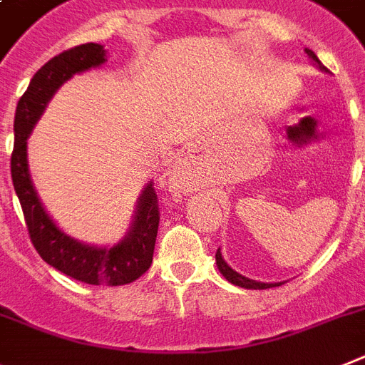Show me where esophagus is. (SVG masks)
<instances>
[{"label":"esophagus","mask_w":365,"mask_h":365,"mask_svg":"<svg viewBox=\"0 0 365 365\" xmlns=\"http://www.w3.org/2000/svg\"><path fill=\"white\" fill-rule=\"evenodd\" d=\"M169 187L170 189H178V191H185V189H191V183H189L183 170H174L169 176Z\"/></svg>","instance_id":"34e87169"}]
</instances>
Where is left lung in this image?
I'll list each match as a JSON object with an SVG mask.
<instances>
[{"label":"left lung","instance_id":"1","mask_svg":"<svg viewBox=\"0 0 365 365\" xmlns=\"http://www.w3.org/2000/svg\"><path fill=\"white\" fill-rule=\"evenodd\" d=\"M305 53L309 55V58H312V62H316V66H318L322 71L329 73V69L325 68V66L322 64L318 60V56L314 55V51H310V49H305ZM217 266H218V270H220V274L224 275V277L230 281V283L237 284V287H242V288H250V290H264V288H274V287H281L283 283H259V281H253V279H248V277H244V275L237 274L231 266H227V262L224 261V257H222V253H220V248L217 250Z\"/></svg>","mask_w":365,"mask_h":365}]
</instances>
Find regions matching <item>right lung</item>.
<instances>
[{
	"instance_id": "right-lung-1",
	"label": "right lung",
	"mask_w": 365,
	"mask_h": 365,
	"mask_svg": "<svg viewBox=\"0 0 365 365\" xmlns=\"http://www.w3.org/2000/svg\"><path fill=\"white\" fill-rule=\"evenodd\" d=\"M104 62L106 51L103 46L82 43L56 55L34 73L29 88L16 106L11 174L31 242L40 257L58 272L82 283L121 287L134 283L152 264L160 226V205L152 182L147 183L143 195L139 196L138 211L128 235L113 248H97L71 239L56 227L38 198L27 165V138L51 97L75 73L88 71Z\"/></svg>"
}]
</instances>
